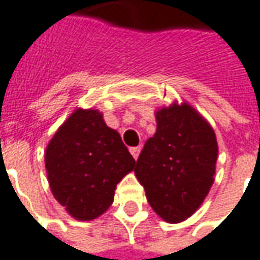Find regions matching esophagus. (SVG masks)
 Wrapping results in <instances>:
<instances>
[{
    "mask_svg": "<svg viewBox=\"0 0 260 260\" xmlns=\"http://www.w3.org/2000/svg\"><path fill=\"white\" fill-rule=\"evenodd\" d=\"M140 151H141V147L140 146H137V147H132L130 148V153H132V155H133L134 158L137 160L139 158V155H140Z\"/></svg>",
    "mask_w": 260,
    "mask_h": 260,
    "instance_id": "1",
    "label": "esophagus"
}]
</instances>
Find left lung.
<instances>
[{"mask_svg": "<svg viewBox=\"0 0 260 260\" xmlns=\"http://www.w3.org/2000/svg\"><path fill=\"white\" fill-rule=\"evenodd\" d=\"M157 130L134 168L148 204L166 222L194 214L214 184L218 143L214 128L187 102L155 110Z\"/></svg>", "mask_w": 260, "mask_h": 260, "instance_id": "1", "label": "left lung"}]
</instances>
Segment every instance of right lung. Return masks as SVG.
Listing matches in <instances>:
<instances>
[{"instance_id":"right-lung-1","label":"right lung","mask_w":260,"mask_h":260,"mask_svg":"<svg viewBox=\"0 0 260 260\" xmlns=\"http://www.w3.org/2000/svg\"><path fill=\"white\" fill-rule=\"evenodd\" d=\"M136 160L98 109L76 110L45 150V168L55 200L78 221H93L114 200L116 185Z\"/></svg>"}]
</instances>
